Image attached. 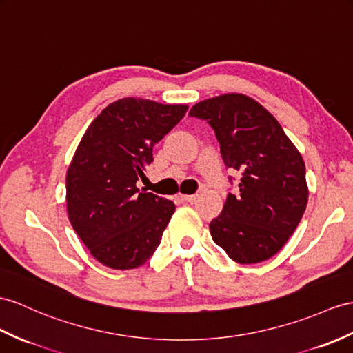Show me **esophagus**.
Listing matches in <instances>:
<instances>
[{
    "mask_svg": "<svg viewBox=\"0 0 353 353\" xmlns=\"http://www.w3.org/2000/svg\"><path fill=\"white\" fill-rule=\"evenodd\" d=\"M178 197L183 202H194L196 201V194H179Z\"/></svg>",
    "mask_w": 353,
    "mask_h": 353,
    "instance_id": "obj_1",
    "label": "esophagus"
}]
</instances>
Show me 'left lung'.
<instances>
[{
    "instance_id": "left-lung-1",
    "label": "left lung",
    "mask_w": 353,
    "mask_h": 353,
    "mask_svg": "<svg viewBox=\"0 0 353 353\" xmlns=\"http://www.w3.org/2000/svg\"><path fill=\"white\" fill-rule=\"evenodd\" d=\"M188 115L214 128L225 166L241 172L238 193L228 194L221 214L210 223L214 243L238 263L270 259L288 243L307 206L299 151L277 119L244 94L202 100Z\"/></svg>"
}]
</instances>
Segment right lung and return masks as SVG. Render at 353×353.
<instances>
[{
    "instance_id": "add662e5",
    "label": "right lung",
    "mask_w": 353,
    "mask_h": 353,
    "mask_svg": "<svg viewBox=\"0 0 353 353\" xmlns=\"http://www.w3.org/2000/svg\"><path fill=\"white\" fill-rule=\"evenodd\" d=\"M187 105L125 97L94 119L67 169V214L96 259L133 270L160 245L175 203L139 190L152 147L185 115Z\"/></svg>"
}]
</instances>
